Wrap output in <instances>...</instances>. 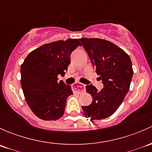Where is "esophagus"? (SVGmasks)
<instances>
[{
  "label": "esophagus",
  "instance_id": "34e87169",
  "mask_svg": "<svg viewBox=\"0 0 152 152\" xmlns=\"http://www.w3.org/2000/svg\"><path fill=\"white\" fill-rule=\"evenodd\" d=\"M72 90H73V91L76 92V93H77V94L83 93V92L85 91V85L80 83H77L72 86Z\"/></svg>",
  "mask_w": 152,
  "mask_h": 152
}]
</instances>
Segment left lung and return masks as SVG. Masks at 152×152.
I'll use <instances>...</instances> for the list:
<instances>
[{"instance_id": "1", "label": "left lung", "mask_w": 152, "mask_h": 152, "mask_svg": "<svg viewBox=\"0 0 152 152\" xmlns=\"http://www.w3.org/2000/svg\"><path fill=\"white\" fill-rule=\"evenodd\" d=\"M79 40L103 83L100 91L92 84L86 86V92L92 96V103L82 106V109L91 121L106 118L116 111L129 91L133 75L132 61L122 49L107 40Z\"/></svg>"}]
</instances>
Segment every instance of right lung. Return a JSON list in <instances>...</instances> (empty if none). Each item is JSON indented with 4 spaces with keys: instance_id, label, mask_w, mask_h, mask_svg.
Wrapping results in <instances>:
<instances>
[{
    "instance_id": "obj_1",
    "label": "right lung",
    "mask_w": 152,
    "mask_h": 152,
    "mask_svg": "<svg viewBox=\"0 0 152 152\" xmlns=\"http://www.w3.org/2000/svg\"><path fill=\"white\" fill-rule=\"evenodd\" d=\"M81 44L69 39L45 44L28 54L21 65V86L27 104L38 118L45 121L63 116L71 86L58 75L64 76L71 63L70 56Z\"/></svg>"
}]
</instances>
